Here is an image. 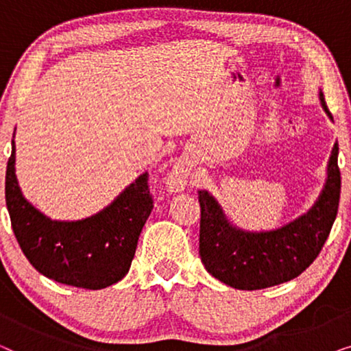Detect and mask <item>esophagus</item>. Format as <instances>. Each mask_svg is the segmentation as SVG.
<instances>
[{"mask_svg":"<svg viewBox=\"0 0 351 351\" xmlns=\"http://www.w3.org/2000/svg\"><path fill=\"white\" fill-rule=\"evenodd\" d=\"M189 180V169L184 165H176L166 177V185L171 191H180Z\"/></svg>","mask_w":351,"mask_h":351,"instance_id":"obj_1","label":"esophagus"}]
</instances>
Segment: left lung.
Masks as SVG:
<instances>
[{"label": "left lung", "mask_w": 351, "mask_h": 351, "mask_svg": "<svg viewBox=\"0 0 351 351\" xmlns=\"http://www.w3.org/2000/svg\"><path fill=\"white\" fill-rule=\"evenodd\" d=\"M319 105L334 118L319 89ZM339 145L334 143L326 166L323 190L311 208L273 230L251 232L234 225L208 190H198L201 206L199 256L219 281L241 291L265 289L294 280L308 268L329 237L340 198Z\"/></svg>", "instance_id": "1"}]
</instances>
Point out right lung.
Masks as SVG:
<instances>
[{"label": "right lung", "mask_w": 351, "mask_h": 351, "mask_svg": "<svg viewBox=\"0 0 351 351\" xmlns=\"http://www.w3.org/2000/svg\"><path fill=\"white\" fill-rule=\"evenodd\" d=\"M6 206L19 246L41 275L66 286L97 291L126 276L153 201L143 172L112 203L89 217H47L22 193L12 138L6 169Z\"/></svg>", "instance_id": "right-lung-1"}]
</instances>
